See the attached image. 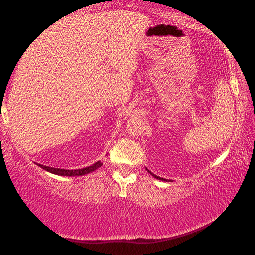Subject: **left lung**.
<instances>
[{"label": "left lung", "instance_id": "1", "mask_svg": "<svg viewBox=\"0 0 255 255\" xmlns=\"http://www.w3.org/2000/svg\"><path fill=\"white\" fill-rule=\"evenodd\" d=\"M146 170H147V169H146ZM148 172H149V171H148ZM149 173H150V174H152V175H153V176H154V178H155V179H158V180H162V181H167V180H166V179H163V178H159V176H157V175H155V174H153V173H152V172H149Z\"/></svg>", "mask_w": 255, "mask_h": 255}]
</instances>
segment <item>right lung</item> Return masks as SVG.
<instances>
[{"mask_svg": "<svg viewBox=\"0 0 255 255\" xmlns=\"http://www.w3.org/2000/svg\"><path fill=\"white\" fill-rule=\"evenodd\" d=\"M38 166H40L41 169H44L47 172H50V173L56 174V175H63V176H81L88 173H91V172L96 171L98 167H100L102 165V163L100 161H98L97 163L92 164V165L83 167V169H79V170H64V169H56V167H50V166H46V165H41V164H37Z\"/></svg>", "mask_w": 255, "mask_h": 255, "instance_id": "add662e5", "label": "right lung"}]
</instances>
